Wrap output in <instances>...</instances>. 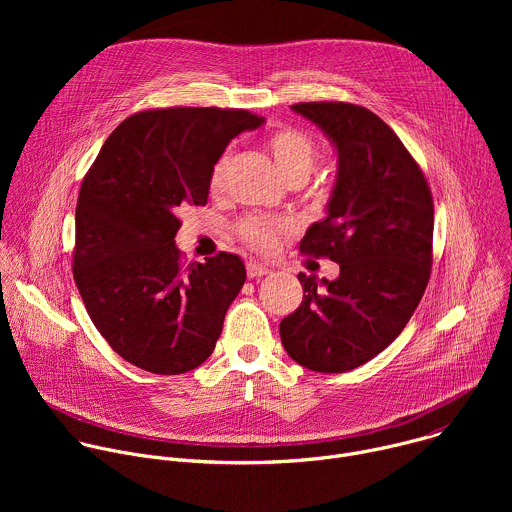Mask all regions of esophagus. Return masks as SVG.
I'll return each instance as SVG.
<instances>
[{"label":"esophagus","mask_w":512,"mask_h":512,"mask_svg":"<svg viewBox=\"0 0 512 512\" xmlns=\"http://www.w3.org/2000/svg\"><path fill=\"white\" fill-rule=\"evenodd\" d=\"M269 273H271V269L265 267V265H261V263H253V261L247 263V275H249L251 279H259V277H265V275H269Z\"/></svg>","instance_id":"esophagus-1"}]
</instances>
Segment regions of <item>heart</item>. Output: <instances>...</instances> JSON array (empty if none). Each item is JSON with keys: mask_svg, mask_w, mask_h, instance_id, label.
Here are the masks:
<instances>
[{"mask_svg": "<svg viewBox=\"0 0 512 512\" xmlns=\"http://www.w3.org/2000/svg\"><path fill=\"white\" fill-rule=\"evenodd\" d=\"M267 148L289 184H304L314 172L320 158L318 141L300 127H281L273 131L267 139ZM229 166V152L218 156L212 164L208 174V190L212 196L225 192ZM283 233L285 223L271 216L251 214L245 216L237 225V237L241 239V243L257 253H271L277 247Z\"/></svg>", "mask_w": 512, "mask_h": 512, "instance_id": "heart-1", "label": "heart"}]
</instances>
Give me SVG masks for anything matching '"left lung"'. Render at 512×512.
Instances as JSON below:
<instances>
[{
  "label": "left lung",
  "mask_w": 512,
  "mask_h": 512,
  "mask_svg": "<svg viewBox=\"0 0 512 512\" xmlns=\"http://www.w3.org/2000/svg\"><path fill=\"white\" fill-rule=\"evenodd\" d=\"M332 139L338 178L328 216L300 253L340 265L334 281L300 273L304 300L281 320L285 352L316 373H346L383 352L407 326L433 263V196L397 133L342 101L298 103Z\"/></svg>",
  "instance_id": "obj_1"
}]
</instances>
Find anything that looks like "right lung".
<instances>
[{"instance_id":"add662e5","label":"right lung","mask_w":512,"mask_h":512,"mask_svg":"<svg viewBox=\"0 0 512 512\" xmlns=\"http://www.w3.org/2000/svg\"><path fill=\"white\" fill-rule=\"evenodd\" d=\"M265 119L245 109H145L121 121L83 178L72 275L109 346L156 375L212 354L247 271L233 253L186 263L174 237L184 206H204L229 141Z\"/></svg>"}]
</instances>
